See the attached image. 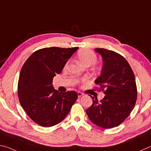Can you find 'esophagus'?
<instances>
[{
  "label": "esophagus",
  "instance_id": "34e87169",
  "mask_svg": "<svg viewBox=\"0 0 151 151\" xmlns=\"http://www.w3.org/2000/svg\"><path fill=\"white\" fill-rule=\"evenodd\" d=\"M83 95V93H81V92H78V97H81Z\"/></svg>",
  "mask_w": 151,
  "mask_h": 151
}]
</instances>
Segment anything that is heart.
<instances>
[{
	"mask_svg": "<svg viewBox=\"0 0 151 151\" xmlns=\"http://www.w3.org/2000/svg\"><path fill=\"white\" fill-rule=\"evenodd\" d=\"M78 59L83 65L89 66L96 63L97 57L96 53L89 49H83L78 53Z\"/></svg>",
	"mask_w": 151,
	"mask_h": 151,
	"instance_id": "b5f03b06",
	"label": "heart"
}]
</instances>
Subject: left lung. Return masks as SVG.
<instances>
[{"label": "left lung", "instance_id": "8db88e82", "mask_svg": "<svg viewBox=\"0 0 151 151\" xmlns=\"http://www.w3.org/2000/svg\"><path fill=\"white\" fill-rule=\"evenodd\" d=\"M95 51L101 54L104 63L95 83L100 86L99 91L102 90L105 96L101 101L90 96L93 104L86 113L95 125L110 129L123 123L133 109L137 97L135 78L122 55L104 48H96Z\"/></svg>", "mask_w": 151, "mask_h": 151}]
</instances>
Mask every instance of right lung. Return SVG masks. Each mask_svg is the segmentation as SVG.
Segmentation results:
<instances>
[{"label": "right lung", "instance_id": "add662e5", "mask_svg": "<svg viewBox=\"0 0 151 151\" xmlns=\"http://www.w3.org/2000/svg\"><path fill=\"white\" fill-rule=\"evenodd\" d=\"M78 49L45 47L34 52L24 63L18 83V98L26 114L38 125H57L77 100L76 91L61 93L54 89L52 81Z\"/></svg>", "mask_w": 151, "mask_h": 151}]
</instances>
